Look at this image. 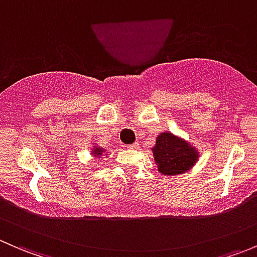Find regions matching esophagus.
Segmentation results:
<instances>
[{"instance_id": "esophagus-1", "label": "esophagus", "mask_w": 257, "mask_h": 257, "mask_svg": "<svg viewBox=\"0 0 257 257\" xmlns=\"http://www.w3.org/2000/svg\"><path fill=\"white\" fill-rule=\"evenodd\" d=\"M128 148H129V149H138L139 143H138V142H136V143H133V144H129Z\"/></svg>"}]
</instances>
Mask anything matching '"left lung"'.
I'll list each match as a JSON object with an SVG mask.
<instances>
[{"label":"left lung","instance_id":"left-lung-1","mask_svg":"<svg viewBox=\"0 0 257 257\" xmlns=\"http://www.w3.org/2000/svg\"><path fill=\"white\" fill-rule=\"evenodd\" d=\"M152 152L160 174L172 177L189 172L200 157L198 148L170 132H163L157 137Z\"/></svg>","mask_w":257,"mask_h":257}]
</instances>
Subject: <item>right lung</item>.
<instances>
[{
	"label": "right lung",
	"instance_id": "add662e5",
	"mask_svg": "<svg viewBox=\"0 0 257 257\" xmlns=\"http://www.w3.org/2000/svg\"><path fill=\"white\" fill-rule=\"evenodd\" d=\"M92 145H93V148H92V152H90V154L93 155V158H97V159H99V158L103 157V153H108L107 149L99 147L97 143H93ZM104 155H108V154H104Z\"/></svg>",
	"mask_w": 257,
	"mask_h": 257
}]
</instances>
